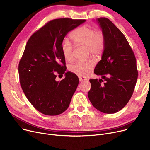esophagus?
I'll return each mask as SVG.
<instances>
[{"label": "esophagus", "mask_w": 150, "mask_h": 150, "mask_svg": "<svg viewBox=\"0 0 150 150\" xmlns=\"http://www.w3.org/2000/svg\"><path fill=\"white\" fill-rule=\"evenodd\" d=\"M86 79L85 78H84V77H83V76H79V80L80 81H84V80H86Z\"/></svg>", "instance_id": "1"}]
</instances>
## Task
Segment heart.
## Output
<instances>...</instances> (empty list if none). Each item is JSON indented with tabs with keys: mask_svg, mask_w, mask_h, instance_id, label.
<instances>
[{
	"mask_svg": "<svg viewBox=\"0 0 150 150\" xmlns=\"http://www.w3.org/2000/svg\"><path fill=\"white\" fill-rule=\"evenodd\" d=\"M72 41L76 45L87 47L89 52L94 56H100L103 53L105 39L103 32L88 26H82L75 30L70 35ZM63 56L67 61L74 58V47L68 40L63 41L61 45ZM96 64V61L90 58L85 61H78L70 66L71 72L81 76H88Z\"/></svg>",
	"mask_w": 150,
	"mask_h": 150,
	"instance_id": "heart-1",
	"label": "heart"
}]
</instances>
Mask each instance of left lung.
Segmentation results:
<instances>
[{"instance_id":"8db88e82","label":"left lung","mask_w":150,"mask_h":150,"mask_svg":"<svg viewBox=\"0 0 150 150\" xmlns=\"http://www.w3.org/2000/svg\"><path fill=\"white\" fill-rule=\"evenodd\" d=\"M105 36L101 59L94 74L101 78L91 79L88 97L93 107L101 112L115 113L130 100L138 72L135 55L122 31L106 18L96 20Z\"/></svg>"}]
</instances>
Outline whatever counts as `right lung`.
I'll return each instance as SVG.
<instances>
[{
  "label": "right lung",
  "instance_id": "add662e5",
  "mask_svg": "<svg viewBox=\"0 0 150 150\" xmlns=\"http://www.w3.org/2000/svg\"><path fill=\"white\" fill-rule=\"evenodd\" d=\"M86 21L70 18L47 22L28 39L19 64L21 88L30 103L40 112L57 115L68 108L79 79L66 70L61 45L66 35ZM65 78L57 82V74Z\"/></svg>",
  "mask_w": 150,
  "mask_h": 150
}]
</instances>
